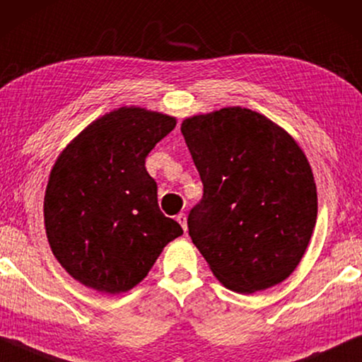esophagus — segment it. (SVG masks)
Here are the masks:
<instances>
[{
    "instance_id": "obj_1",
    "label": "esophagus",
    "mask_w": 362,
    "mask_h": 362,
    "mask_svg": "<svg viewBox=\"0 0 362 362\" xmlns=\"http://www.w3.org/2000/svg\"><path fill=\"white\" fill-rule=\"evenodd\" d=\"M177 221H179L183 230H187V214L185 213H179L177 214Z\"/></svg>"
}]
</instances>
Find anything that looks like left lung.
Here are the masks:
<instances>
[{"mask_svg":"<svg viewBox=\"0 0 362 362\" xmlns=\"http://www.w3.org/2000/svg\"><path fill=\"white\" fill-rule=\"evenodd\" d=\"M180 129L203 182L188 234L214 276L240 294L281 283L317 221L305 154L284 129L240 107L187 118Z\"/></svg>","mask_w":362,"mask_h":362,"instance_id":"8db88e82","label":"left lung"}]
</instances>
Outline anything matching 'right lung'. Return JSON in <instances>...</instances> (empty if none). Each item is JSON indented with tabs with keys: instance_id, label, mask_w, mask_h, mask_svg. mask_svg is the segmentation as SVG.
<instances>
[{
	"instance_id": "right-lung-1",
	"label": "right lung",
	"mask_w": 362,
	"mask_h": 362,
	"mask_svg": "<svg viewBox=\"0 0 362 362\" xmlns=\"http://www.w3.org/2000/svg\"><path fill=\"white\" fill-rule=\"evenodd\" d=\"M175 118L122 107L84 129L48 179L43 216L53 255L74 279L100 293L132 289L164 247L183 234L158 204L144 163Z\"/></svg>"
}]
</instances>
